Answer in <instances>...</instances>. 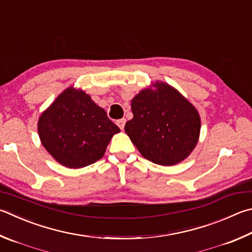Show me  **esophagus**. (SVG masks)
<instances>
[{
	"instance_id": "1",
	"label": "esophagus",
	"mask_w": 252,
	"mask_h": 252,
	"mask_svg": "<svg viewBox=\"0 0 252 252\" xmlns=\"http://www.w3.org/2000/svg\"><path fill=\"white\" fill-rule=\"evenodd\" d=\"M126 120L125 118H123V119H120V120H118V121H117V125H118V126H119V127H120L121 130H123V129H125V125H126Z\"/></svg>"
}]
</instances>
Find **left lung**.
Listing matches in <instances>:
<instances>
[{"label": "left lung", "mask_w": 252, "mask_h": 252, "mask_svg": "<svg viewBox=\"0 0 252 252\" xmlns=\"http://www.w3.org/2000/svg\"><path fill=\"white\" fill-rule=\"evenodd\" d=\"M145 89L131 102L133 118L125 130L143 157L158 165H174L189 155L198 141V112L164 82Z\"/></svg>", "instance_id": "obj_1"}]
</instances>
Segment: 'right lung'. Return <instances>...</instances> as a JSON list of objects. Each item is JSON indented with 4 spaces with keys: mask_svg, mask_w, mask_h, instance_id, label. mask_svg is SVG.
Masks as SVG:
<instances>
[{
    "mask_svg": "<svg viewBox=\"0 0 252 252\" xmlns=\"http://www.w3.org/2000/svg\"><path fill=\"white\" fill-rule=\"evenodd\" d=\"M120 129L84 91L68 88L38 120L44 148L63 165L84 167L101 158Z\"/></svg>",
    "mask_w": 252,
    "mask_h": 252,
    "instance_id": "1",
    "label": "right lung"
}]
</instances>
